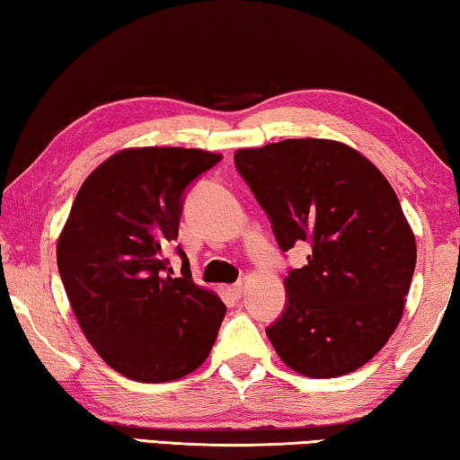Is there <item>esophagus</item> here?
<instances>
[{"label": "esophagus", "instance_id": "1", "mask_svg": "<svg viewBox=\"0 0 460 460\" xmlns=\"http://www.w3.org/2000/svg\"><path fill=\"white\" fill-rule=\"evenodd\" d=\"M227 290H229V294L233 296V298H241V296H243V292H245V282L233 284V286L227 288Z\"/></svg>", "mask_w": 460, "mask_h": 460}]
</instances>
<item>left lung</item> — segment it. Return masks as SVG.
Masks as SVG:
<instances>
[{
	"label": "left lung",
	"instance_id": "left-lung-1",
	"mask_svg": "<svg viewBox=\"0 0 460 460\" xmlns=\"http://www.w3.org/2000/svg\"><path fill=\"white\" fill-rule=\"evenodd\" d=\"M235 166L279 249L313 247L305 268L288 271L286 310L266 331L279 359L318 379L363 367L400 324L416 268V237L392 184L334 139L243 147Z\"/></svg>",
	"mask_w": 460,
	"mask_h": 460
}]
</instances>
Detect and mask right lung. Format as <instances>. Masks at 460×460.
Wrapping results in <instances>:
<instances>
[{"label": "right lung", "instance_id": "right-lung-1", "mask_svg": "<svg viewBox=\"0 0 460 460\" xmlns=\"http://www.w3.org/2000/svg\"><path fill=\"white\" fill-rule=\"evenodd\" d=\"M221 160L197 147H128L76 192L57 245L58 271L84 337L109 367L142 384L189 376L215 345L227 308L181 276L164 249L178 237L182 194Z\"/></svg>", "mask_w": 460, "mask_h": 460}]
</instances>
